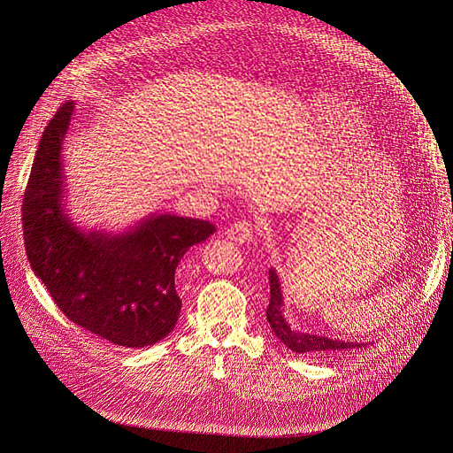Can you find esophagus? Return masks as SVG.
<instances>
[{
  "mask_svg": "<svg viewBox=\"0 0 453 453\" xmlns=\"http://www.w3.org/2000/svg\"><path fill=\"white\" fill-rule=\"evenodd\" d=\"M226 236L236 243H250L256 236V231L252 227L250 222L247 220H240L236 224H233L227 231H226Z\"/></svg>",
  "mask_w": 453,
  "mask_h": 453,
  "instance_id": "obj_1",
  "label": "esophagus"
}]
</instances>
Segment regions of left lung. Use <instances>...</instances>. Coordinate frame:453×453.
I'll return each mask as SVG.
<instances>
[{
    "label": "left lung",
    "instance_id": "left-lung-1",
    "mask_svg": "<svg viewBox=\"0 0 453 453\" xmlns=\"http://www.w3.org/2000/svg\"><path fill=\"white\" fill-rule=\"evenodd\" d=\"M269 283H271V303L267 308V320L274 332V335L283 342L288 349L294 353H315V355H334L342 353L348 349L367 346V342H357V341H342L334 339L326 335H315L308 332H299L290 328V325L285 319V301L281 292L280 276L274 267L269 269Z\"/></svg>",
    "mask_w": 453,
    "mask_h": 453
}]
</instances>
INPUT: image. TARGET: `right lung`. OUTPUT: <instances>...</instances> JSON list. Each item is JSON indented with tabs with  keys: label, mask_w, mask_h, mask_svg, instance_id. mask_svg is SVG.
I'll return each mask as SVG.
<instances>
[{
	"label": "right lung",
	"mask_w": 453,
	"mask_h": 453,
	"mask_svg": "<svg viewBox=\"0 0 453 453\" xmlns=\"http://www.w3.org/2000/svg\"><path fill=\"white\" fill-rule=\"evenodd\" d=\"M75 104L44 128L23 199L27 256L34 274L75 325L121 348L165 339L180 313L175 269L217 229L208 220L152 213L123 231L84 229L66 208L62 145Z\"/></svg>",
	"instance_id": "1"
}]
</instances>
